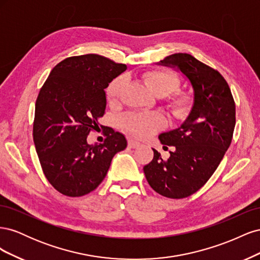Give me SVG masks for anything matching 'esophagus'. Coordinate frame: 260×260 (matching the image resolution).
I'll list each match as a JSON object with an SVG mask.
<instances>
[{
  "mask_svg": "<svg viewBox=\"0 0 260 260\" xmlns=\"http://www.w3.org/2000/svg\"><path fill=\"white\" fill-rule=\"evenodd\" d=\"M128 145H129V147H131V148H137V147H139V146L141 145V143L139 142V141H137V140L129 139Z\"/></svg>",
  "mask_w": 260,
  "mask_h": 260,
  "instance_id": "34e87169",
  "label": "esophagus"
}]
</instances>
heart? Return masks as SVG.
I'll list each match as a JSON object with an SVG mask.
<instances>
[{
    "mask_svg": "<svg viewBox=\"0 0 260 260\" xmlns=\"http://www.w3.org/2000/svg\"><path fill=\"white\" fill-rule=\"evenodd\" d=\"M125 77L120 76L114 79L106 89V96L111 105L117 104L125 85ZM143 80L148 89L156 96H167L179 85V79L171 73L165 70H149L143 75ZM169 105L172 112L178 117H185L191 111L192 99L185 93L176 94L170 98ZM121 125L137 137H147L166 125V119L158 113H129L121 117Z\"/></svg>",
    "mask_w": 260,
    "mask_h": 260,
    "instance_id": "heart-1",
    "label": "heart"
}]
</instances>
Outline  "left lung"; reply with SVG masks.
<instances>
[{
    "mask_svg": "<svg viewBox=\"0 0 260 260\" xmlns=\"http://www.w3.org/2000/svg\"><path fill=\"white\" fill-rule=\"evenodd\" d=\"M156 65L174 68L193 92V104L178 128L160 133L162 145L174 146L167 160L154 151L143 170L155 192L184 199L212 176L229 148L235 125V104L229 85L217 70L186 53H176Z\"/></svg>",
    "mask_w": 260,
    "mask_h": 260,
    "instance_id": "8db88e82",
    "label": "left lung"
}]
</instances>
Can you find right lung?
<instances>
[{
    "label": "right lung",
    "instance_id": "right-lung-1",
    "mask_svg": "<svg viewBox=\"0 0 260 260\" xmlns=\"http://www.w3.org/2000/svg\"><path fill=\"white\" fill-rule=\"evenodd\" d=\"M127 68L96 54L69 57L39 92L34 142L44 176L59 193L77 198L95 190L115 154L127 147L125 137L112 128L104 129V143L86 141L105 114V89Z\"/></svg>",
    "mask_w": 260,
    "mask_h": 260
}]
</instances>
